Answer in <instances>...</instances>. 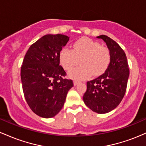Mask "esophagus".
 <instances>
[{
	"label": "esophagus",
	"mask_w": 146,
	"mask_h": 146,
	"mask_svg": "<svg viewBox=\"0 0 146 146\" xmlns=\"http://www.w3.org/2000/svg\"><path fill=\"white\" fill-rule=\"evenodd\" d=\"M73 84H74L75 86H76L79 84V81H78V80H73Z\"/></svg>",
	"instance_id": "obj_1"
}]
</instances>
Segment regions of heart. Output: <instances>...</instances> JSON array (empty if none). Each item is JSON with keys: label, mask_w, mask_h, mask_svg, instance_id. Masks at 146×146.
Wrapping results in <instances>:
<instances>
[{"label": "heart", "mask_w": 146, "mask_h": 146, "mask_svg": "<svg viewBox=\"0 0 146 146\" xmlns=\"http://www.w3.org/2000/svg\"><path fill=\"white\" fill-rule=\"evenodd\" d=\"M60 62L66 71L73 68L81 60L82 66L73 69L68 73L72 78L85 80L92 75L103 74L109 66L111 60L110 50L101 46L98 42L88 38L78 40L73 44V50L62 48L59 54Z\"/></svg>", "instance_id": "1"}]
</instances>
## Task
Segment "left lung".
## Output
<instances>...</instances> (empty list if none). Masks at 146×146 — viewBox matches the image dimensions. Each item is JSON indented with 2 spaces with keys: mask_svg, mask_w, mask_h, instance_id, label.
Listing matches in <instances>:
<instances>
[{
  "mask_svg": "<svg viewBox=\"0 0 146 146\" xmlns=\"http://www.w3.org/2000/svg\"><path fill=\"white\" fill-rule=\"evenodd\" d=\"M98 38L106 43L111 60L104 74L87 82L83 100L93 112L104 114L115 109L121 102L126 90L130 71L126 56L121 46L105 35Z\"/></svg>",
  "mask_w": 146,
  "mask_h": 146,
  "instance_id": "obj_1",
  "label": "left lung"
}]
</instances>
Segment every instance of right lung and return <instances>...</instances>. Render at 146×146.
I'll use <instances>...</instances> for the list:
<instances>
[{
	"label": "right lung",
	"instance_id": "add662e5",
	"mask_svg": "<svg viewBox=\"0 0 146 146\" xmlns=\"http://www.w3.org/2000/svg\"><path fill=\"white\" fill-rule=\"evenodd\" d=\"M69 38L62 34L42 36L30 46L21 66L23 90L27 103L38 116L51 118L62 108L73 80L60 65L59 54Z\"/></svg>",
	"mask_w": 146,
	"mask_h": 146
}]
</instances>
